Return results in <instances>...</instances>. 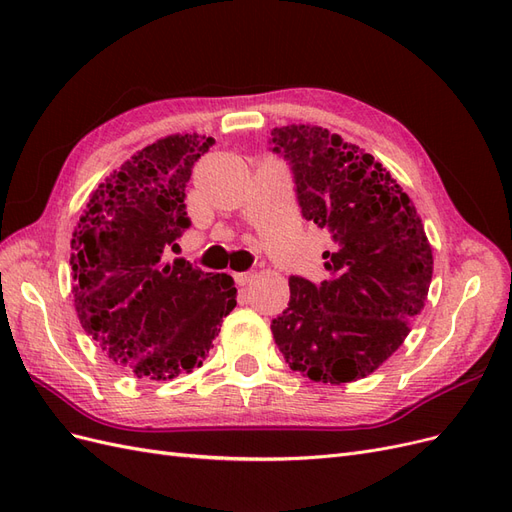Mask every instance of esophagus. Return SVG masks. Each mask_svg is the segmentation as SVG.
I'll list each match as a JSON object with an SVG mask.
<instances>
[{
    "label": "esophagus",
    "mask_w": 512,
    "mask_h": 512,
    "mask_svg": "<svg viewBox=\"0 0 512 512\" xmlns=\"http://www.w3.org/2000/svg\"><path fill=\"white\" fill-rule=\"evenodd\" d=\"M252 280H254V273H235V282H237L239 286L250 284Z\"/></svg>",
    "instance_id": "1"
}]
</instances>
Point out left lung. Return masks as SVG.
Returning <instances> with one entry per match:
<instances>
[{"label":"left lung","mask_w":512,"mask_h":512,"mask_svg":"<svg viewBox=\"0 0 512 512\" xmlns=\"http://www.w3.org/2000/svg\"><path fill=\"white\" fill-rule=\"evenodd\" d=\"M290 162L305 220L327 228L329 280L290 277L271 324L290 369L324 384L369 376L404 344L425 307L433 254L410 196L371 153L309 123L271 130Z\"/></svg>","instance_id":"obj_1"}]
</instances>
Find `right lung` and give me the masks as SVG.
Here are the masks:
<instances>
[{
    "label": "right lung",
    "instance_id": "1",
    "mask_svg": "<svg viewBox=\"0 0 512 512\" xmlns=\"http://www.w3.org/2000/svg\"><path fill=\"white\" fill-rule=\"evenodd\" d=\"M211 136L170 134L136 151L91 192L72 232L81 327L136 378L164 382L200 367L237 305L226 273L164 262L190 226L185 188Z\"/></svg>",
    "mask_w": 512,
    "mask_h": 512
}]
</instances>
